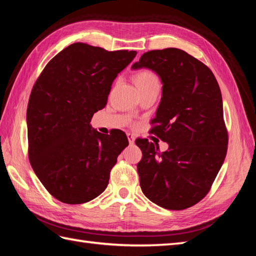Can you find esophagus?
<instances>
[{
	"instance_id": "34e87169",
	"label": "esophagus",
	"mask_w": 256,
	"mask_h": 256,
	"mask_svg": "<svg viewBox=\"0 0 256 256\" xmlns=\"http://www.w3.org/2000/svg\"><path fill=\"white\" fill-rule=\"evenodd\" d=\"M128 143L130 144H134L135 136H134L133 134H131V133H128Z\"/></svg>"
}]
</instances>
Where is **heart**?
<instances>
[{"label":"heart","instance_id":"heart-1","mask_svg":"<svg viewBox=\"0 0 256 256\" xmlns=\"http://www.w3.org/2000/svg\"><path fill=\"white\" fill-rule=\"evenodd\" d=\"M134 81L138 89L150 88V86H160V81L157 76L154 72H150V70H143V72H140L135 74Z\"/></svg>","mask_w":256,"mask_h":256}]
</instances>
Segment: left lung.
Wrapping results in <instances>:
<instances>
[{
    "mask_svg": "<svg viewBox=\"0 0 256 256\" xmlns=\"http://www.w3.org/2000/svg\"><path fill=\"white\" fill-rule=\"evenodd\" d=\"M158 76L162 99L152 133L168 143L166 152L146 138L138 164L143 194L168 210H184L209 192L224 164L228 133L219 84L211 70L178 48L145 52L132 69Z\"/></svg>",
    "mask_w": 256,
    "mask_h": 256,
    "instance_id": "obj_1",
    "label": "left lung"
}]
</instances>
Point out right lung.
Masks as SVG:
<instances>
[{"instance_id": "right-lung-1", "label": "right lung", "mask_w": 256, "mask_h": 256, "mask_svg": "<svg viewBox=\"0 0 256 256\" xmlns=\"http://www.w3.org/2000/svg\"><path fill=\"white\" fill-rule=\"evenodd\" d=\"M136 54L74 42L46 64L32 86L26 113L30 162L47 192L64 204L88 202L104 192L128 145L124 132L101 134L90 122Z\"/></svg>"}]
</instances>
